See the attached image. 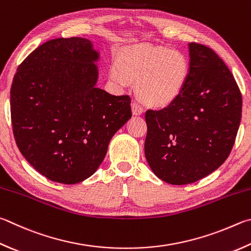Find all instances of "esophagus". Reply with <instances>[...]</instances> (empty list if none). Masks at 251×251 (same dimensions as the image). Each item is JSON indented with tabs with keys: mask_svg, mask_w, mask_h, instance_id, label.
Here are the masks:
<instances>
[{
	"mask_svg": "<svg viewBox=\"0 0 251 251\" xmlns=\"http://www.w3.org/2000/svg\"><path fill=\"white\" fill-rule=\"evenodd\" d=\"M131 112H133L134 115L139 116L144 113V108L141 107L138 103L133 102V103H131Z\"/></svg>",
	"mask_w": 251,
	"mask_h": 251,
	"instance_id": "obj_1",
	"label": "esophagus"
}]
</instances>
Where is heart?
Returning <instances> with one entry per match:
<instances>
[{"instance_id": "obj_1", "label": "heart", "mask_w": 251, "mask_h": 251, "mask_svg": "<svg viewBox=\"0 0 251 251\" xmlns=\"http://www.w3.org/2000/svg\"><path fill=\"white\" fill-rule=\"evenodd\" d=\"M189 74L190 62L183 52L150 45L125 48L110 69V78L118 85L137 81L138 98L154 107L175 101L183 91Z\"/></svg>"}]
</instances>
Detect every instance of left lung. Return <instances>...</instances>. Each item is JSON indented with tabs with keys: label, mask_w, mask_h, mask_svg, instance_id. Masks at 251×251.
Segmentation results:
<instances>
[{
	"label": "left lung",
	"mask_w": 251,
	"mask_h": 251,
	"mask_svg": "<svg viewBox=\"0 0 251 251\" xmlns=\"http://www.w3.org/2000/svg\"><path fill=\"white\" fill-rule=\"evenodd\" d=\"M190 74L182 93L160 111L146 112L145 156L167 183L197 182L228 158L241 120L243 99L224 61L190 43Z\"/></svg>",
	"instance_id": "obj_1"
}]
</instances>
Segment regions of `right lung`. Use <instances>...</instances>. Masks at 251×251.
I'll list each match as a JSON object with an SVG mask.
<instances>
[{"label": "right lung", "mask_w": 251, "mask_h": 251, "mask_svg": "<svg viewBox=\"0 0 251 251\" xmlns=\"http://www.w3.org/2000/svg\"><path fill=\"white\" fill-rule=\"evenodd\" d=\"M101 53L90 39L49 40L18 67L11 88L17 147L53 182L76 184L101 166L108 144L131 117L128 95L97 86Z\"/></svg>", "instance_id": "right-lung-1"}]
</instances>
